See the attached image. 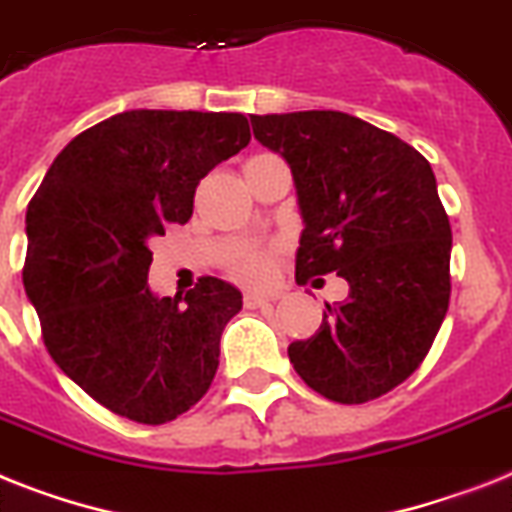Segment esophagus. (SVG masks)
Listing matches in <instances>:
<instances>
[{
  "mask_svg": "<svg viewBox=\"0 0 512 512\" xmlns=\"http://www.w3.org/2000/svg\"><path fill=\"white\" fill-rule=\"evenodd\" d=\"M270 302H273V299L270 297H263V294H244V307H249V310H255V307H265V305H270Z\"/></svg>",
  "mask_w": 512,
  "mask_h": 512,
  "instance_id": "1",
  "label": "esophagus"
}]
</instances>
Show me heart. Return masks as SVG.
Returning a JSON list of instances; mask_svg holds the SVG:
<instances>
[{"label": "heart", "instance_id": "b5f03b06", "mask_svg": "<svg viewBox=\"0 0 512 512\" xmlns=\"http://www.w3.org/2000/svg\"><path fill=\"white\" fill-rule=\"evenodd\" d=\"M228 273L247 286L268 284L270 273H273V252L257 247L239 249L228 263Z\"/></svg>", "mask_w": 512, "mask_h": 512}]
</instances>
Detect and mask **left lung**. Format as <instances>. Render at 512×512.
Wrapping results in <instances>:
<instances>
[{
	"mask_svg": "<svg viewBox=\"0 0 512 512\" xmlns=\"http://www.w3.org/2000/svg\"><path fill=\"white\" fill-rule=\"evenodd\" d=\"M249 120L292 168L305 220L297 284L326 273L350 284L315 336L289 344V360L326 400H376L423 363L450 307L452 228L434 170L418 149L347 112Z\"/></svg>",
	"mask_w": 512,
	"mask_h": 512,
	"instance_id": "8db88e82",
	"label": "left lung"
}]
</instances>
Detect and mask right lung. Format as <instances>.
Segmentation results:
<instances>
[{
	"label": "right lung",
	"mask_w": 512,
	"mask_h": 512,
	"mask_svg": "<svg viewBox=\"0 0 512 512\" xmlns=\"http://www.w3.org/2000/svg\"><path fill=\"white\" fill-rule=\"evenodd\" d=\"M249 139L239 112H120L70 141L28 202L23 286L47 352L128 421H173L213 384L242 292L202 276L155 297L149 239L186 223L199 181Z\"/></svg>",
	"instance_id": "right-lung-1"
}]
</instances>
